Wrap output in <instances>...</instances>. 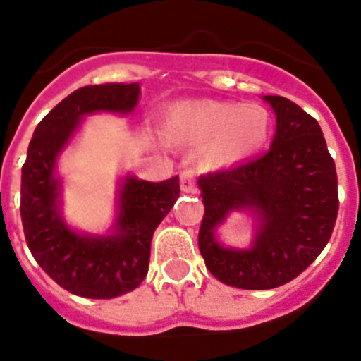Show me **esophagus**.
<instances>
[{"label":"esophagus","instance_id":"esophagus-1","mask_svg":"<svg viewBox=\"0 0 361 361\" xmlns=\"http://www.w3.org/2000/svg\"><path fill=\"white\" fill-rule=\"evenodd\" d=\"M180 190H183L184 193H195V191H197L193 171L191 170L180 171Z\"/></svg>","mask_w":361,"mask_h":361}]
</instances>
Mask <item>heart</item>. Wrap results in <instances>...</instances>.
<instances>
[{"label":"heart","instance_id":"heart-1","mask_svg":"<svg viewBox=\"0 0 361 361\" xmlns=\"http://www.w3.org/2000/svg\"><path fill=\"white\" fill-rule=\"evenodd\" d=\"M170 143L198 147L206 170L234 166L259 154L272 135V114L261 104L184 100L170 105L163 120Z\"/></svg>","mask_w":361,"mask_h":361}]
</instances>
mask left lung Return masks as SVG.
I'll use <instances>...</instances> for the list:
<instances>
[{
	"label": "left lung",
	"mask_w": 361,
	"mask_h": 361,
	"mask_svg": "<svg viewBox=\"0 0 361 361\" xmlns=\"http://www.w3.org/2000/svg\"><path fill=\"white\" fill-rule=\"evenodd\" d=\"M276 114L272 147L261 157L198 178L206 213L198 249L224 284L270 290L308 269L329 241L338 214L335 161L320 125L292 100L263 97ZM231 212H249L247 250L224 246L217 229Z\"/></svg>",
	"instance_id": "left-lung-1"
}]
</instances>
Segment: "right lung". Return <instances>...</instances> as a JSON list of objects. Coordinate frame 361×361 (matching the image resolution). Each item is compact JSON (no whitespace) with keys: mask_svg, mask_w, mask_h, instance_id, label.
Returning a JSON list of instances; mask_svg holds the SVG:
<instances>
[{"mask_svg":"<svg viewBox=\"0 0 361 361\" xmlns=\"http://www.w3.org/2000/svg\"><path fill=\"white\" fill-rule=\"evenodd\" d=\"M140 97L137 82L77 89L42 118L28 145L21 170L26 243L41 269L75 295L112 299L137 288L148 272L154 231L180 195L178 177L150 183L127 173L120 180L109 233L75 231L62 216L57 163L82 120L97 112L130 114Z\"/></svg>","mask_w":361,"mask_h":361,"instance_id":"add662e5","label":"right lung"}]
</instances>
